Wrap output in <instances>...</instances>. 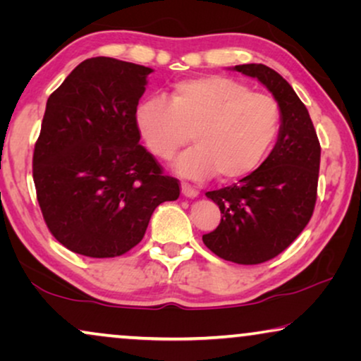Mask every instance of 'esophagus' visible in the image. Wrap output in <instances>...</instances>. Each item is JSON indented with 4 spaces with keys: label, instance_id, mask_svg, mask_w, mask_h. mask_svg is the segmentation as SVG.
<instances>
[{
    "label": "esophagus",
    "instance_id": "1",
    "mask_svg": "<svg viewBox=\"0 0 361 361\" xmlns=\"http://www.w3.org/2000/svg\"><path fill=\"white\" fill-rule=\"evenodd\" d=\"M180 189H182V195L189 197V199H195V197L199 195V190H195L194 187H192L190 184H187V182H182Z\"/></svg>",
    "mask_w": 361,
    "mask_h": 361
}]
</instances>
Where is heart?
Here are the masks:
<instances>
[{
    "mask_svg": "<svg viewBox=\"0 0 361 361\" xmlns=\"http://www.w3.org/2000/svg\"><path fill=\"white\" fill-rule=\"evenodd\" d=\"M136 125L147 149L169 161L182 146H195L176 161L184 177L215 174L220 180L250 176L273 149L283 125L278 100L224 75L187 78L172 87L171 100L147 97Z\"/></svg>",
    "mask_w": 361,
    "mask_h": 361,
    "instance_id": "obj_1",
    "label": "heart"
}]
</instances>
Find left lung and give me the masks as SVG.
Wrapping results in <instances>:
<instances>
[{"instance_id":"1","label":"left lung","mask_w":361,"mask_h":361,"mask_svg":"<svg viewBox=\"0 0 361 361\" xmlns=\"http://www.w3.org/2000/svg\"><path fill=\"white\" fill-rule=\"evenodd\" d=\"M233 71L258 78L273 93L283 125L274 149L258 169L238 184L207 192L221 220L202 240L221 259L259 264L283 253L314 214L320 142L307 108L278 72L263 63H243Z\"/></svg>"}]
</instances>
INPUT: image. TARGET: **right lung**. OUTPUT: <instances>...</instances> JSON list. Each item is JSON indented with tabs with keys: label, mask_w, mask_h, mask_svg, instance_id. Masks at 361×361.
Segmentation results:
<instances>
[{
	"label": "right lung",
	"mask_w": 361,
	"mask_h": 361,
	"mask_svg": "<svg viewBox=\"0 0 361 361\" xmlns=\"http://www.w3.org/2000/svg\"><path fill=\"white\" fill-rule=\"evenodd\" d=\"M151 72L92 57L49 97L32 179L49 231L73 253L125 255L142 240L156 207L180 194L179 180L140 145L136 110Z\"/></svg>",
	"instance_id": "obj_1"
}]
</instances>
